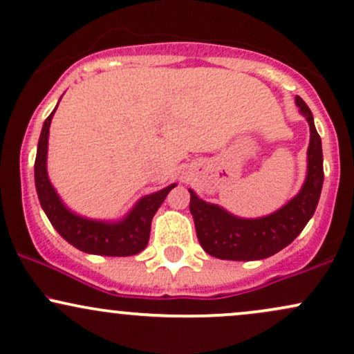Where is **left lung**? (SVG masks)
<instances>
[{"label":"left lung","instance_id":"left-lung-1","mask_svg":"<svg viewBox=\"0 0 354 354\" xmlns=\"http://www.w3.org/2000/svg\"><path fill=\"white\" fill-rule=\"evenodd\" d=\"M296 104L310 124L308 173L303 188L283 208L268 216L245 219L203 201L189 189V211L198 241L208 254L230 261H254L273 256L290 245L315 214L324 180L323 149L311 109L299 96H296Z\"/></svg>","mask_w":354,"mask_h":354}]
</instances>
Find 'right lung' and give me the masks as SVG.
<instances>
[{
  "instance_id": "add662e5",
  "label": "right lung",
  "mask_w": 354,
  "mask_h": 354,
  "mask_svg": "<svg viewBox=\"0 0 354 354\" xmlns=\"http://www.w3.org/2000/svg\"><path fill=\"white\" fill-rule=\"evenodd\" d=\"M56 108L44 120L35 160L36 193L48 219L61 236L84 253L101 256H133L141 253L148 245L154 213L176 185H169L168 188L141 198L126 218L118 223L96 221L75 214L61 203L46 171L48 136Z\"/></svg>"
}]
</instances>
